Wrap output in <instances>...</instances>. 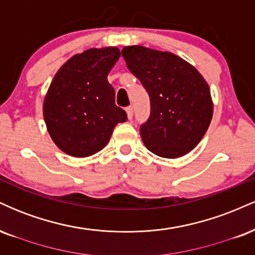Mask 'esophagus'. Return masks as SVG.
<instances>
[{"label":"esophagus","instance_id":"1","mask_svg":"<svg viewBox=\"0 0 255 255\" xmlns=\"http://www.w3.org/2000/svg\"><path fill=\"white\" fill-rule=\"evenodd\" d=\"M126 113H127V116H128V119H131L133 118V108L131 107H128L127 109H126Z\"/></svg>","mask_w":255,"mask_h":255}]
</instances>
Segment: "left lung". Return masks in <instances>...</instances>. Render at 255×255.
I'll list each match as a JSON object with an SVG mask.
<instances>
[{"label":"left lung","mask_w":255,"mask_h":255,"mask_svg":"<svg viewBox=\"0 0 255 255\" xmlns=\"http://www.w3.org/2000/svg\"><path fill=\"white\" fill-rule=\"evenodd\" d=\"M122 56L150 96V118L140 127L147 150L163 158L188 153L212 120L211 92L203 75L171 52L131 45L122 49Z\"/></svg>","instance_id":"1"}]
</instances>
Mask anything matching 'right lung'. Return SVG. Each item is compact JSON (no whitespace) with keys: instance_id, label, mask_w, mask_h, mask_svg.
Masks as SVG:
<instances>
[{"instance_id":"right-lung-1","label":"right lung","mask_w":255,"mask_h":255,"mask_svg":"<svg viewBox=\"0 0 255 255\" xmlns=\"http://www.w3.org/2000/svg\"><path fill=\"white\" fill-rule=\"evenodd\" d=\"M121 56L116 46L89 49L69 58L52 79L43 115L52 141L64 153L89 157L109 142L127 114L115 104L108 74Z\"/></svg>"}]
</instances>
